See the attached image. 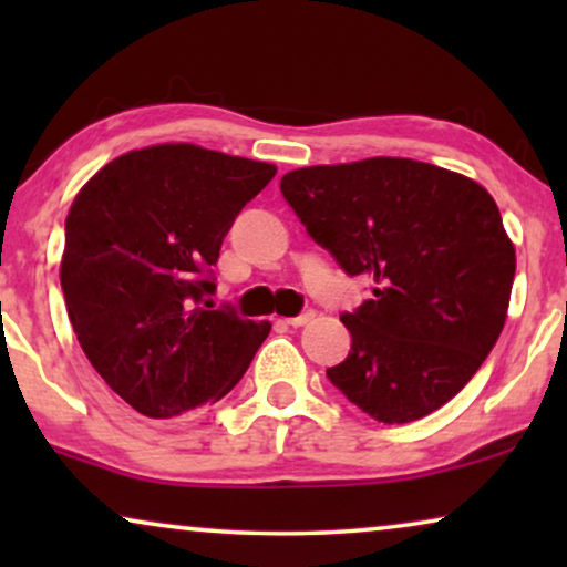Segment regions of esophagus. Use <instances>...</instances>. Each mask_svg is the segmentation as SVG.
I'll list each match as a JSON object with an SVG mask.
<instances>
[{
  "mask_svg": "<svg viewBox=\"0 0 567 567\" xmlns=\"http://www.w3.org/2000/svg\"><path fill=\"white\" fill-rule=\"evenodd\" d=\"M309 320H315L312 309H307V312H301V315H297V317H289V320H284V322L291 324V328H301V324H307Z\"/></svg>",
  "mask_w": 567,
  "mask_h": 567,
  "instance_id": "34e87169",
  "label": "esophagus"
}]
</instances>
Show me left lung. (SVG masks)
<instances>
[{"instance_id": "1", "label": "left lung", "mask_w": 567, "mask_h": 567, "mask_svg": "<svg viewBox=\"0 0 567 567\" xmlns=\"http://www.w3.org/2000/svg\"><path fill=\"white\" fill-rule=\"evenodd\" d=\"M281 193L307 235L371 297L340 320L346 361L328 379L379 423L446 405L506 322L516 250L483 185L429 162L371 157L301 167Z\"/></svg>"}]
</instances>
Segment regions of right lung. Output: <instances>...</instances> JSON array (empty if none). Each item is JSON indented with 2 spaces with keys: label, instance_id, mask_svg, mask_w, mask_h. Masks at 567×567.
I'll list each match as a JSON object with an SVG mask.
<instances>
[{
  "label": "right lung",
  "instance_id": "1",
  "mask_svg": "<svg viewBox=\"0 0 567 567\" xmlns=\"http://www.w3.org/2000/svg\"><path fill=\"white\" fill-rule=\"evenodd\" d=\"M276 167L196 144L107 162L66 216L61 289L84 355L146 417L221 400L270 324L212 309L214 266L237 214Z\"/></svg>",
  "mask_w": 567,
  "mask_h": 567
}]
</instances>
